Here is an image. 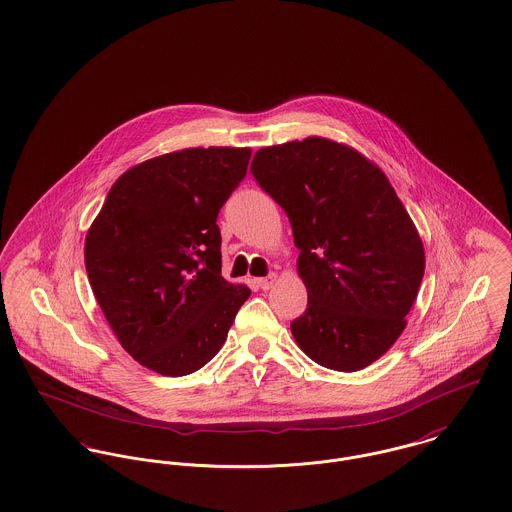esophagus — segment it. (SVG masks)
<instances>
[{"label":"esophagus","instance_id":"obj_1","mask_svg":"<svg viewBox=\"0 0 512 512\" xmlns=\"http://www.w3.org/2000/svg\"><path fill=\"white\" fill-rule=\"evenodd\" d=\"M259 288H263V290H269V288H273V284L277 283V275L275 273H271L269 277H263V279H257L255 281Z\"/></svg>","mask_w":512,"mask_h":512}]
</instances>
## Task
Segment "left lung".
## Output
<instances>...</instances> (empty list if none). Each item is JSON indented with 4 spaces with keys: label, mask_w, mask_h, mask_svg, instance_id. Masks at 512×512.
I'll list each match as a JSON object with an SVG mask.
<instances>
[{
    "label": "left lung",
    "mask_w": 512,
    "mask_h": 512,
    "mask_svg": "<svg viewBox=\"0 0 512 512\" xmlns=\"http://www.w3.org/2000/svg\"><path fill=\"white\" fill-rule=\"evenodd\" d=\"M251 174L281 204L300 249L308 308L290 324L298 347L334 371L371 365L406 328L426 265L389 178L326 137L263 147Z\"/></svg>",
    "instance_id": "obj_1"
}]
</instances>
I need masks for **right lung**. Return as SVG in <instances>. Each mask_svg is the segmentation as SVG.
I'll return each instance as SVG.
<instances>
[{
    "label": "right lung",
    "instance_id": "right-lung-1",
    "mask_svg": "<svg viewBox=\"0 0 512 512\" xmlns=\"http://www.w3.org/2000/svg\"><path fill=\"white\" fill-rule=\"evenodd\" d=\"M247 147H194L123 172L86 233L94 296L121 347L182 377L224 345L245 284L222 277L220 208L243 180Z\"/></svg>",
    "mask_w": 512,
    "mask_h": 512
}]
</instances>
